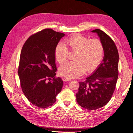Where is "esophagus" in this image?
Returning a JSON list of instances; mask_svg holds the SVG:
<instances>
[{
    "label": "esophagus",
    "instance_id": "34e87169",
    "mask_svg": "<svg viewBox=\"0 0 133 133\" xmlns=\"http://www.w3.org/2000/svg\"><path fill=\"white\" fill-rule=\"evenodd\" d=\"M71 79L67 78V77H65L64 79H63V81L66 82V81H71Z\"/></svg>",
    "mask_w": 133,
    "mask_h": 133
}]
</instances>
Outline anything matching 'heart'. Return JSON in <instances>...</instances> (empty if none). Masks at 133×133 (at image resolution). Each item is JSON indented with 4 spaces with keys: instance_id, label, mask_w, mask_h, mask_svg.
<instances>
[{
    "instance_id": "obj_1",
    "label": "heart",
    "mask_w": 133,
    "mask_h": 133,
    "mask_svg": "<svg viewBox=\"0 0 133 133\" xmlns=\"http://www.w3.org/2000/svg\"><path fill=\"white\" fill-rule=\"evenodd\" d=\"M66 43L70 51L75 53V61L67 62L60 67L61 75L78 78L85 71L94 72L100 65L103 57L104 47L99 39H90L81 34H75L67 39ZM54 55L58 62L64 64L68 59V49L64 44L59 43L55 48Z\"/></svg>"
}]
</instances>
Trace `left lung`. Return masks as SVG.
<instances>
[{"label": "left lung", "mask_w": 133, "mask_h": 133, "mask_svg": "<svg viewBox=\"0 0 133 133\" xmlns=\"http://www.w3.org/2000/svg\"><path fill=\"white\" fill-rule=\"evenodd\" d=\"M98 34L104 47L103 61L94 73L80 82L76 101L80 106L96 110L110 101L115 89L118 75V53L116 46L108 35L100 29L92 31Z\"/></svg>", "instance_id": "8db88e82"}]
</instances>
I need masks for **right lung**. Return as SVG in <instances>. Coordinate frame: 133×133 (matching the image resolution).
Listing matches in <instances>:
<instances>
[{
    "label": "right lung",
    "instance_id": "1",
    "mask_svg": "<svg viewBox=\"0 0 133 133\" xmlns=\"http://www.w3.org/2000/svg\"><path fill=\"white\" fill-rule=\"evenodd\" d=\"M64 33L45 29L28 38L21 51L18 73L24 95L33 105L51 106L61 92L63 81L55 78V48Z\"/></svg>",
    "mask_w": 133,
    "mask_h": 133
}]
</instances>
